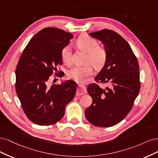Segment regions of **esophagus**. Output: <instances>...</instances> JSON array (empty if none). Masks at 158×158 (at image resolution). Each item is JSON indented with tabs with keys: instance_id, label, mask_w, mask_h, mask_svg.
Masks as SVG:
<instances>
[{
	"instance_id": "1",
	"label": "esophagus",
	"mask_w": 158,
	"mask_h": 158,
	"mask_svg": "<svg viewBox=\"0 0 158 158\" xmlns=\"http://www.w3.org/2000/svg\"><path fill=\"white\" fill-rule=\"evenodd\" d=\"M86 86L82 85H79L78 87H77V94L79 96L81 95H83L85 93H86Z\"/></svg>"
}]
</instances>
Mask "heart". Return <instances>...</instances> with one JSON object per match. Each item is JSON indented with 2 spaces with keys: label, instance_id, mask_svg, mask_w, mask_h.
Listing matches in <instances>:
<instances>
[{
  "label": "heart",
  "instance_id": "obj_1",
  "mask_svg": "<svg viewBox=\"0 0 158 158\" xmlns=\"http://www.w3.org/2000/svg\"><path fill=\"white\" fill-rule=\"evenodd\" d=\"M76 43L81 49L87 52L86 58V64L87 65L72 68L68 72L67 75L71 79L79 83H85L89 76L94 73L93 66L99 69L104 65L108 53L104 47L98 46L97 40L87 35H81ZM61 58L66 65H69L72 62V52L69 46L63 48L61 52Z\"/></svg>",
  "mask_w": 158,
  "mask_h": 158
}]
</instances>
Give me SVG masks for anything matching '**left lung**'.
I'll return each mask as SVG.
<instances>
[{
  "instance_id": "1",
  "label": "left lung",
  "mask_w": 158,
  "mask_h": 158,
  "mask_svg": "<svg viewBox=\"0 0 158 158\" xmlns=\"http://www.w3.org/2000/svg\"><path fill=\"white\" fill-rule=\"evenodd\" d=\"M89 35L103 43L108 58L94 78L96 83L87 86L93 103L85 116L96 127H109L119 123L133 108L140 88L139 62L129 43L113 30L102 29ZM98 82L110 85L102 89Z\"/></svg>"
}]
</instances>
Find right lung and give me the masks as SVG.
<instances>
[{"label": "right lung", "instance_id": "1", "mask_svg": "<svg viewBox=\"0 0 158 158\" xmlns=\"http://www.w3.org/2000/svg\"><path fill=\"white\" fill-rule=\"evenodd\" d=\"M73 38L62 29L46 27L29 40L18 61L16 70V91L24 113L33 123L50 125L60 121L65 108L74 98L77 84L65 83L49 85L53 73L58 77L63 72L61 52Z\"/></svg>", "mask_w": 158, "mask_h": 158}]
</instances>
